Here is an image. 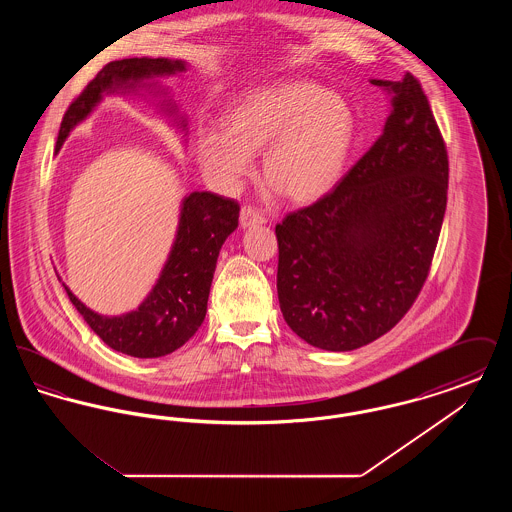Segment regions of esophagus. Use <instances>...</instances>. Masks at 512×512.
I'll use <instances>...</instances> for the list:
<instances>
[{
  "instance_id": "esophagus-1",
  "label": "esophagus",
  "mask_w": 512,
  "mask_h": 512,
  "mask_svg": "<svg viewBox=\"0 0 512 512\" xmlns=\"http://www.w3.org/2000/svg\"><path fill=\"white\" fill-rule=\"evenodd\" d=\"M265 222H267V217H265L259 209H255V207H251V205H244V207H242V211H240V224H242L244 228L257 226V224H265Z\"/></svg>"
}]
</instances>
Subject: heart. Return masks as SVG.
I'll list each match as a JSON object with an SVG mask.
<instances>
[{
    "label": "heart",
    "instance_id": "obj_1",
    "mask_svg": "<svg viewBox=\"0 0 512 512\" xmlns=\"http://www.w3.org/2000/svg\"><path fill=\"white\" fill-rule=\"evenodd\" d=\"M351 136L353 117L343 99L313 82L290 80L247 94L224 115V126H199L195 155L215 186L234 190L251 172V153L263 149L268 184L290 201L311 203L338 182Z\"/></svg>",
    "mask_w": 512,
    "mask_h": 512
}]
</instances>
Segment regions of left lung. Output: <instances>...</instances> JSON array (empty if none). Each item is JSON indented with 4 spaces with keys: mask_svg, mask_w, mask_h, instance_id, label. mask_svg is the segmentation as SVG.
<instances>
[{
    "mask_svg": "<svg viewBox=\"0 0 512 512\" xmlns=\"http://www.w3.org/2000/svg\"><path fill=\"white\" fill-rule=\"evenodd\" d=\"M372 84L391 94L380 138L332 192L276 224L282 315L326 351L363 347L407 315L447 207V147L418 78Z\"/></svg>",
    "mask_w": 512,
    "mask_h": 512,
    "instance_id": "1",
    "label": "left lung"
}]
</instances>
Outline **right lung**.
Wrapping results in <instances>:
<instances>
[{
    "label": "right lung",
    "mask_w": 512,
    "mask_h": 512,
    "mask_svg": "<svg viewBox=\"0 0 512 512\" xmlns=\"http://www.w3.org/2000/svg\"><path fill=\"white\" fill-rule=\"evenodd\" d=\"M184 69L186 65L182 61L161 57H132L107 63L71 101L63 115L55 149H61L74 124L94 109L103 92ZM238 217L240 205L230 197L211 192L188 195L182 203L178 234L169 261L138 311L122 317H101L82 305L69 288H65L67 295L86 324L111 349L138 359L169 355L190 340L201 326L220 247L238 228Z\"/></svg>",
    "instance_id": "1"
}]
</instances>
